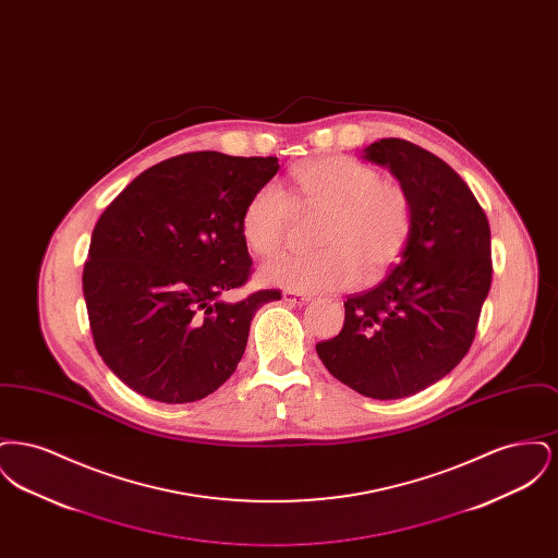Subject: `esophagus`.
Segmentation results:
<instances>
[{
	"label": "esophagus",
	"mask_w": 558,
	"mask_h": 558,
	"mask_svg": "<svg viewBox=\"0 0 558 558\" xmlns=\"http://www.w3.org/2000/svg\"><path fill=\"white\" fill-rule=\"evenodd\" d=\"M282 299H284L287 303H292V305H303V303L312 301V296H310V294H303V292L296 291L282 292Z\"/></svg>",
	"instance_id": "esophagus-1"
}]
</instances>
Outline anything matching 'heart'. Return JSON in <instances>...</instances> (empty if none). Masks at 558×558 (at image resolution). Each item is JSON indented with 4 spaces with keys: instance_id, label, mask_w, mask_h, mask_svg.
Here are the masks:
<instances>
[{
    "instance_id": "obj_1",
    "label": "heart",
    "mask_w": 558,
    "mask_h": 558,
    "mask_svg": "<svg viewBox=\"0 0 558 558\" xmlns=\"http://www.w3.org/2000/svg\"><path fill=\"white\" fill-rule=\"evenodd\" d=\"M291 198L296 205L324 207L326 219L322 253H282L259 269L269 287L296 292L351 289L368 276H378L401 253L412 207L403 187L380 180L364 162L330 157L312 160L292 171ZM291 198L278 184L259 187L242 213V236L257 255L280 248L291 217Z\"/></svg>"
}]
</instances>
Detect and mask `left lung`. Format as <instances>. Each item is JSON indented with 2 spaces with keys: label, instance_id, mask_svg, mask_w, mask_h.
Returning a JSON list of instances; mask_svg holds the SVG:
<instances>
[{
  "label": "left lung",
  "instance_id": "obj_1",
  "mask_svg": "<svg viewBox=\"0 0 558 558\" xmlns=\"http://www.w3.org/2000/svg\"><path fill=\"white\" fill-rule=\"evenodd\" d=\"M362 159L391 171L410 198L412 226L398 264L347 299L341 332L316 351L353 391L408 398L450 374L475 339L492 284L489 223L471 187L425 148L387 137Z\"/></svg>",
  "mask_w": 558,
  "mask_h": 558
}]
</instances>
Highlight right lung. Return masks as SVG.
<instances>
[{"instance_id": "obj_1", "label": "right lung", "mask_w": 558, "mask_h": 558, "mask_svg": "<svg viewBox=\"0 0 558 558\" xmlns=\"http://www.w3.org/2000/svg\"><path fill=\"white\" fill-rule=\"evenodd\" d=\"M276 157L190 153L146 169L98 219L83 267L94 343L144 398L190 403L239 366L255 312L280 291L221 301L251 274L242 213Z\"/></svg>"}]
</instances>
